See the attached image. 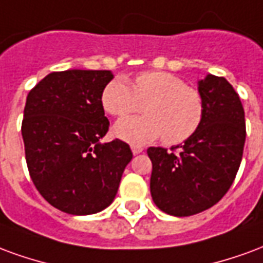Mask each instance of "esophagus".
<instances>
[{
    "mask_svg": "<svg viewBox=\"0 0 263 263\" xmlns=\"http://www.w3.org/2000/svg\"><path fill=\"white\" fill-rule=\"evenodd\" d=\"M132 151H133L134 155H137V154H140V153H143V147H141V145L133 144L132 145Z\"/></svg>",
    "mask_w": 263,
    "mask_h": 263,
    "instance_id": "esophagus-1",
    "label": "esophagus"
}]
</instances>
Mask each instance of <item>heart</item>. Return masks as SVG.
<instances>
[{
  "label": "heart",
  "instance_id": "obj_1",
  "mask_svg": "<svg viewBox=\"0 0 263 263\" xmlns=\"http://www.w3.org/2000/svg\"><path fill=\"white\" fill-rule=\"evenodd\" d=\"M103 109L116 118L141 112L147 116L119 120L113 133L133 144L162 137L166 144H181L200 127L204 115L202 93L181 77L166 71H145L134 78L133 87L116 77L102 91Z\"/></svg>",
  "mask_w": 263,
  "mask_h": 263
}]
</instances>
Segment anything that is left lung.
<instances>
[{
    "label": "left lung",
    "instance_id": "8db88e82",
    "mask_svg": "<svg viewBox=\"0 0 263 263\" xmlns=\"http://www.w3.org/2000/svg\"><path fill=\"white\" fill-rule=\"evenodd\" d=\"M204 115L200 127L183 144L150 147L151 197L157 208L176 217L208 210L227 193L242 160L245 113L233 85L208 74L197 82Z\"/></svg>",
    "mask_w": 263,
    "mask_h": 263
}]
</instances>
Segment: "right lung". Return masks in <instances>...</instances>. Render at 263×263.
Here are the masks:
<instances>
[{
  "mask_svg": "<svg viewBox=\"0 0 263 263\" xmlns=\"http://www.w3.org/2000/svg\"><path fill=\"white\" fill-rule=\"evenodd\" d=\"M112 78L109 70L57 71L26 98L22 137L30 178L51 206L68 214L108 208L133 158L124 141H99L109 129L101 98Z\"/></svg>",
  "mask_w": 263,
  "mask_h": 263,
  "instance_id": "obj_1",
  "label": "right lung"
}]
</instances>
